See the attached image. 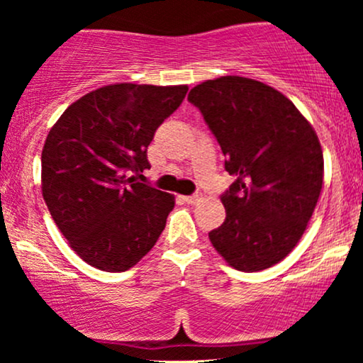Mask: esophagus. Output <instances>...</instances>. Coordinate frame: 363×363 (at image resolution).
I'll list each match as a JSON object with an SVG mask.
<instances>
[{"label":"esophagus","instance_id":"1","mask_svg":"<svg viewBox=\"0 0 363 363\" xmlns=\"http://www.w3.org/2000/svg\"><path fill=\"white\" fill-rule=\"evenodd\" d=\"M182 199L187 203V205H196V203L201 201V196L193 194V196H182Z\"/></svg>","mask_w":363,"mask_h":363}]
</instances>
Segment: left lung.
I'll list each match as a JSON object with an SVG mask.
<instances>
[{"instance_id":"8db88e82","label":"left lung","mask_w":363,"mask_h":363,"mask_svg":"<svg viewBox=\"0 0 363 363\" xmlns=\"http://www.w3.org/2000/svg\"><path fill=\"white\" fill-rule=\"evenodd\" d=\"M187 101L220 143L237 179L222 194L225 222L213 247L232 268L252 273L285 259L307 228L323 189L318 135L281 91L244 77L196 85Z\"/></svg>"}]
</instances>
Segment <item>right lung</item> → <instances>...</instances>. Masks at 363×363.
Here are the masks:
<instances>
[{
  "instance_id": "obj_1",
  "label": "right lung",
  "mask_w": 363,
  "mask_h": 363,
  "mask_svg": "<svg viewBox=\"0 0 363 363\" xmlns=\"http://www.w3.org/2000/svg\"><path fill=\"white\" fill-rule=\"evenodd\" d=\"M187 85L114 83L61 114L43 148V196L69 247L94 268L121 273L155 245L174 196L136 182L150 169L157 128Z\"/></svg>"
}]
</instances>
